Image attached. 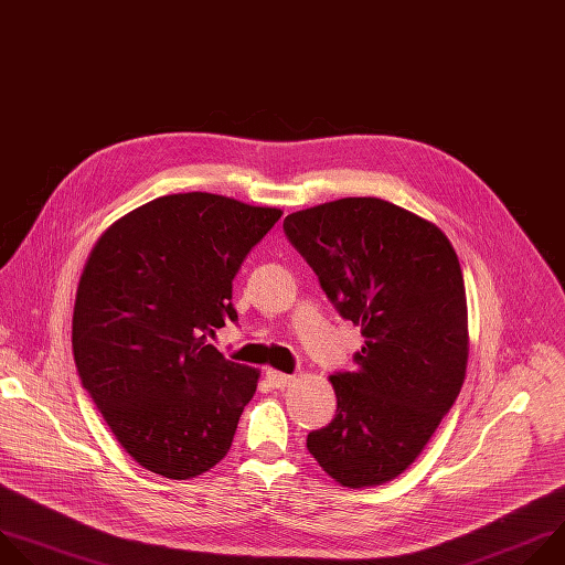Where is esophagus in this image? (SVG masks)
Returning <instances> with one entry per match:
<instances>
[{"instance_id":"1","label":"esophagus","mask_w":565,"mask_h":565,"mask_svg":"<svg viewBox=\"0 0 565 565\" xmlns=\"http://www.w3.org/2000/svg\"><path fill=\"white\" fill-rule=\"evenodd\" d=\"M267 381H269L271 387L282 390V387H289L296 379L289 376V374H282V372H278V370H267Z\"/></svg>"}]
</instances>
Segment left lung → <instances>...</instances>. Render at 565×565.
Masks as SVG:
<instances>
[{
    "label": "left lung",
    "instance_id": "obj_1",
    "mask_svg": "<svg viewBox=\"0 0 565 565\" xmlns=\"http://www.w3.org/2000/svg\"><path fill=\"white\" fill-rule=\"evenodd\" d=\"M282 227L365 338L354 372L329 376L335 416L307 434L309 455L343 488L387 483L416 461L466 381L457 252L434 222L381 198L316 204Z\"/></svg>",
    "mask_w": 565,
    "mask_h": 565
}]
</instances>
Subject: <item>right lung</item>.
<instances>
[{
  "label": "right lung",
  "mask_w": 565,
  "mask_h": 565,
  "mask_svg": "<svg viewBox=\"0 0 565 565\" xmlns=\"http://www.w3.org/2000/svg\"><path fill=\"white\" fill-rule=\"evenodd\" d=\"M280 215L173 193L113 222L90 249L73 356L108 429L145 470L186 481L227 457L260 370L224 359L209 338L238 320L232 280Z\"/></svg>",
  "instance_id": "right-lung-1"
}]
</instances>
